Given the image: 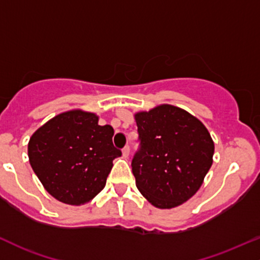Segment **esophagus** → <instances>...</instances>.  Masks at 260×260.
Wrapping results in <instances>:
<instances>
[{
  "label": "esophagus",
  "mask_w": 260,
  "mask_h": 260,
  "mask_svg": "<svg viewBox=\"0 0 260 260\" xmlns=\"http://www.w3.org/2000/svg\"><path fill=\"white\" fill-rule=\"evenodd\" d=\"M122 154H123L124 158H128V155H129V147L128 145H125L123 149H122Z\"/></svg>",
  "instance_id": "esophagus-1"
}]
</instances>
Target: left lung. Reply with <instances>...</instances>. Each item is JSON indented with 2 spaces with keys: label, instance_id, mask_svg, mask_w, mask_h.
<instances>
[{
  "label": "left lung",
  "instance_id": "8db88e82",
  "mask_svg": "<svg viewBox=\"0 0 260 260\" xmlns=\"http://www.w3.org/2000/svg\"><path fill=\"white\" fill-rule=\"evenodd\" d=\"M141 149L132 160L139 192L154 207L174 209L192 198L213 162L215 143L187 111L159 105L135 115Z\"/></svg>",
  "mask_w": 260,
  "mask_h": 260
}]
</instances>
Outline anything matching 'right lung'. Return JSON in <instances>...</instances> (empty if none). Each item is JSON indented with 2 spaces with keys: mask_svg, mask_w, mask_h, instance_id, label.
Instances as JSON below:
<instances>
[{
  "mask_svg": "<svg viewBox=\"0 0 260 260\" xmlns=\"http://www.w3.org/2000/svg\"><path fill=\"white\" fill-rule=\"evenodd\" d=\"M113 133L110 124H99L96 113L79 108L59 113L30 137V167L54 199L86 204L104 189L113 159L122 155Z\"/></svg>",
  "mask_w": 260,
  "mask_h": 260,
  "instance_id": "add662e5",
  "label": "right lung"
}]
</instances>
